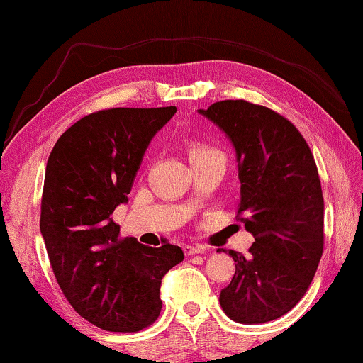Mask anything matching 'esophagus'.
Listing matches in <instances>:
<instances>
[{
  "instance_id": "1",
  "label": "esophagus",
  "mask_w": 363,
  "mask_h": 363,
  "mask_svg": "<svg viewBox=\"0 0 363 363\" xmlns=\"http://www.w3.org/2000/svg\"><path fill=\"white\" fill-rule=\"evenodd\" d=\"M203 251H205L203 246H191V245L184 246V254H186V256H194V254H202Z\"/></svg>"
}]
</instances>
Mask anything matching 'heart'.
Instances as JSON below:
<instances>
[{"mask_svg": "<svg viewBox=\"0 0 363 363\" xmlns=\"http://www.w3.org/2000/svg\"><path fill=\"white\" fill-rule=\"evenodd\" d=\"M207 156H223L225 153L218 148L210 147V145L205 143H194L191 147V160H197V158H207Z\"/></svg>", "mask_w": 363, "mask_h": 363, "instance_id": "1", "label": "heart"}]
</instances>
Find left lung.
<instances>
[{
  "mask_svg": "<svg viewBox=\"0 0 363 363\" xmlns=\"http://www.w3.org/2000/svg\"><path fill=\"white\" fill-rule=\"evenodd\" d=\"M199 113L233 145L238 213L254 236L247 256L230 251L236 270L220 305L236 323L274 321L303 298L323 256L324 200L315 158L294 123L267 107L220 101Z\"/></svg>",
  "mask_w": 363,
  "mask_h": 363,
  "instance_id": "obj_1",
  "label": "left lung"
}]
</instances>
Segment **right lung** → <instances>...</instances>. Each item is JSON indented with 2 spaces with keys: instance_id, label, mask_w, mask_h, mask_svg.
Returning a JSON list of instances; mask_svg holds the SVG:
<instances>
[{
  "instance_id": "obj_1",
  "label": "right lung",
  "mask_w": 363,
  "mask_h": 363,
  "mask_svg": "<svg viewBox=\"0 0 363 363\" xmlns=\"http://www.w3.org/2000/svg\"><path fill=\"white\" fill-rule=\"evenodd\" d=\"M176 107L89 113L73 123L47 161L40 233L53 274L86 321L112 333L142 331L160 316L161 279L182 262L179 246L121 240L111 218L128 202L151 138Z\"/></svg>"
}]
</instances>
